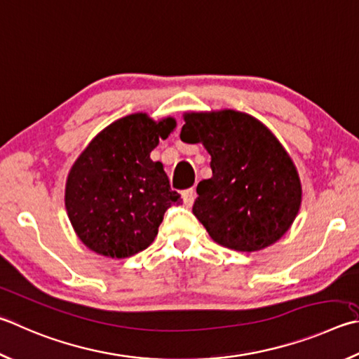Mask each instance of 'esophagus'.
Masks as SVG:
<instances>
[{"label": "esophagus", "instance_id": "obj_1", "mask_svg": "<svg viewBox=\"0 0 359 359\" xmlns=\"http://www.w3.org/2000/svg\"><path fill=\"white\" fill-rule=\"evenodd\" d=\"M182 199H184V204L191 207L194 199H196V190L194 188H188V190H184L182 191Z\"/></svg>", "mask_w": 359, "mask_h": 359}]
</instances>
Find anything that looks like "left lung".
Here are the masks:
<instances>
[{
    "mask_svg": "<svg viewBox=\"0 0 359 359\" xmlns=\"http://www.w3.org/2000/svg\"><path fill=\"white\" fill-rule=\"evenodd\" d=\"M180 140L202 142L212 177L198 184L193 213L215 242L257 251L281 238L302 204L293 161L264 123L233 109L185 114Z\"/></svg>",
    "mask_w": 359,
    "mask_h": 359,
    "instance_id": "obj_1",
    "label": "left lung"
}]
</instances>
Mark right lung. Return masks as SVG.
Returning <instances> with one entry per match:
<instances>
[{
  "instance_id": "right-lung-1",
  "label": "right lung",
  "mask_w": 359,
  "mask_h": 359,
  "mask_svg": "<svg viewBox=\"0 0 359 359\" xmlns=\"http://www.w3.org/2000/svg\"><path fill=\"white\" fill-rule=\"evenodd\" d=\"M174 127L171 117L154 122L141 113L126 116L97 135L72 166L66 208L89 250L133 256L154 242L168 208L180 204L163 165L151 160Z\"/></svg>"
}]
</instances>
